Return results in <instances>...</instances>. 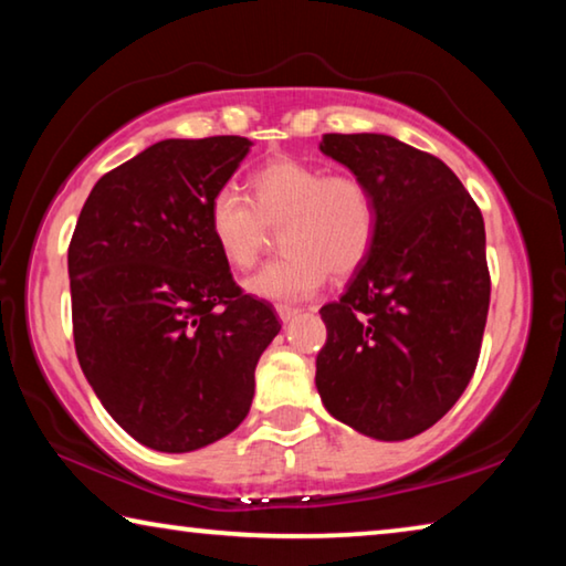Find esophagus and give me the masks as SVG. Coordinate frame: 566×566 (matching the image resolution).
<instances>
[{
	"label": "esophagus",
	"instance_id": "34e87169",
	"mask_svg": "<svg viewBox=\"0 0 566 566\" xmlns=\"http://www.w3.org/2000/svg\"><path fill=\"white\" fill-rule=\"evenodd\" d=\"M276 315H280L282 322H292L294 317L300 315L297 307H286V304H276Z\"/></svg>",
	"mask_w": 566,
	"mask_h": 566
}]
</instances>
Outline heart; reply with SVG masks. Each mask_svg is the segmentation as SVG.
<instances>
[{"label": "heart", "instance_id": "heart-1", "mask_svg": "<svg viewBox=\"0 0 566 566\" xmlns=\"http://www.w3.org/2000/svg\"><path fill=\"white\" fill-rule=\"evenodd\" d=\"M251 201L237 186L213 191L206 227L223 262L251 269L269 229H282L280 262L247 280V292L269 302H300L327 280L355 274L373 254L380 211L373 188L353 174H332L294 158H276L249 178Z\"/></svg>", "mask_w": 566, "mask_h": 566}]
</instances>
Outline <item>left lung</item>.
<instances>
[{"label":"left lung","mask_w":566,"mask_h":566,"mask_svg":"<svg viewBox=\"0 0 566 566\" xmlns=\"http://www.w3.org/2000/svg\"><path fill=\"white\" fill-rule=\"evenodd\" d=\"M319 150L373 188V254L319 310L317 390L329 416L378 441L438 423L476 370L491 276L476 201L441 158L382 133H327Z\"/></svg>","instance_id":"left-lung-1"}]
</instances>
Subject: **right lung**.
<instances>
[{
	"label": "right lung",
	"mask_w": 566,
	"mask_h": 566,
	"mask_svg": "<svg viewBox=\"0 0 566 566\" xmlns=\"http://www.w3.org/2000/svg\"><path fill=\"white\" fill-rule=\"evenodd\" d=\"M249 148L241 136L154 143L93 186L70 241L80 367L115 423L154 451L229 436L282 329L241 292L206 227Z\"/></svg>",
	"instance_id": "1"
}]
</instances>
